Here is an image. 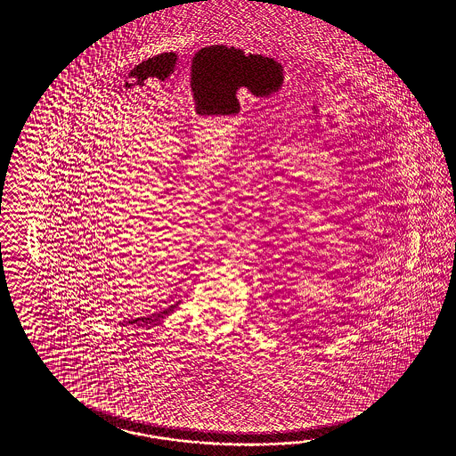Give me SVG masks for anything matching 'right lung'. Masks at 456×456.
<instances>
[{
    "label": "right lung",
    "instance_id": "obj_1",
    "mask_svg": "<svg viewBox=\"0 0 456 456\" xmlns=\"http://www.w3.org/2000/svg\"><path fill=\"white\" fill-rule=\"evenodd\" d=\"M179 303L172 304V305H168L167 309H164V311H160V313H157V314H152V316H147V318H137V319H130V321H126L125 324H137V326H155V324H159L162 319L166 318V316H168L177 305H179ZM124 324V326H125Z\"/></svg>",
    "mask_w": 456,
    "mask_h": 456
}]
</instances>
